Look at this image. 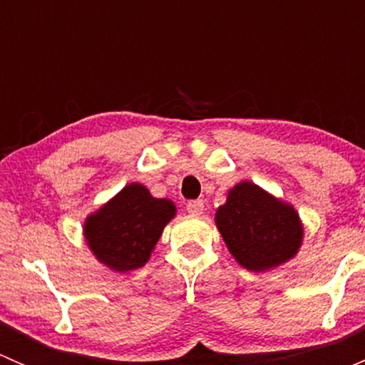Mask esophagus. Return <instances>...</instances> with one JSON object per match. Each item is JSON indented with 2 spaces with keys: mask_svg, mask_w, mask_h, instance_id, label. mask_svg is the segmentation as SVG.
<instances>
[{
  "mask_svg": "<svg viewBox=\"0 0 365 365\" xmlns=\"http://www.w3.org/2000/svg\"><path fill=\"white\" fill-rule=\"evenodd\" d=\"M205 210V203L201 200H196V201H189L187 203V212L192 213V215H201Z\"/></svg>",
  "mask_w": 365,
  "mask_h": 365,
  "instance_id": "34e87169",
  "label": "esophagus"
}]
</instances>
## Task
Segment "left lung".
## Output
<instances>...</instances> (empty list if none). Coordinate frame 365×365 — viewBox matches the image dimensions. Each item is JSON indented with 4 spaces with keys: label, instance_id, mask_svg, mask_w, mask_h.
I'll return each mask as SVG.
<instances>
[{
    "label": "left lung",
    "instance_id": "8db88e82",
    "mask_svg": "<svg viewBox=\"0 0 365 365\" xmlns=\"http://www.w3.org/2000/svg\"><path fill=\"white\" fill-rule=\"evenodd\" d=\"M215 224L235 259L251 272H267L295 257L304 237L297 210L252 182L230 190Z\"/></svg>",
    "mask_w": 365,
    "mask_h": 365
}]
</instances>
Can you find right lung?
I'll return each mask as SVG.
<instances>
[{
	"mask_svg": "<svg viewBox=\"0 0 365 365\" xmlns=\"http://www.w3.org/2000/svg\"><path fill=\"white\" fill-rule=\"evenodd\" d=\"M176 206L157 200L141 183L123 187L84 222L88 247L114 272L145 267Z\"/></svg>",
	"mask_w": 365,
	"mask_h": 365,
	"instance_id": "1",
	"label": "right lung"
}]
</instances>
